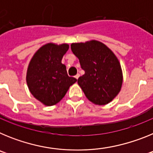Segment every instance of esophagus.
I'll use <instances>...</instances> for the list:
<instances>
[{"instance_id": "34e87169", "label": "esophagus", "mask_w": 153, "mask_h": 153, "mask_svg": "<svg viewBox=\"0 0 153 153\" xmlns=\"http://www.w3.org/2000/svg\"><path fill=\"white\" fill-rule=\"evenodd\" d=\"M79 74H76V75L75 76V78H76V79H77L78 78H79Z\"/></svg>"}]
</instances>
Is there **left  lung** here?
I'll list each match as a JSON object with an SVG mask.
<instances>
[{"label": "left lung", "mask_w": 153, "mask_h": 153, "mask_svg": "<svg viewBox=\"0 0 153 153\" xmlns=\"http://www.w3.org/2000/svg\"><path fill=\"white\" fill-rule=\"evenodd\" d=\"M70 47L85 71L77 83L86 98L97 105L111 102L123 83L122 69L116 55L97 40L75 43Z\"/></svg>", "instance_id": "obj_1"}]
</instances>
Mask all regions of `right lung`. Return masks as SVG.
Returning a JSON list of instances; mask_svg holds the SVG:
<instances>
[{"label": "right lung", "instance_id": "1", "mask_svg": "<svg viewBox=\"0 0 153 153\" xmlns=\"http://www.w3.org/2000/svg\"><path fill=\"white\" fill-rule=\"evenodd\" d=\"M69 45L47 44L34 53L27 72V83L31 94L46 106H53L63 98L76 79L67 75L61 63Z\"/></svg>", "mask_w": 153, "mask_h": 153}]
</instances>
